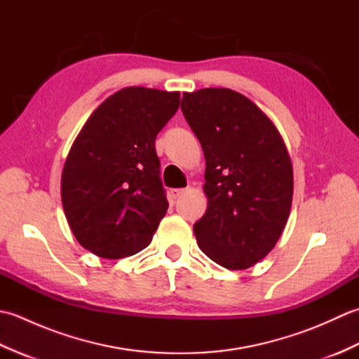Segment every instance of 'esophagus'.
<instances>
[{
    "instance_id": "esophagus-1",
    "label": "esophagus",
    "mask_w": 359,
    "mask_h": 359,
    "mask_svg": "<svg viewBox=\"0 0 359 359\" xmlns=\"http://www.w3.org/2000/svg\"><path fill=\"white\" fill-rule=\"evenodd\" d=\"M184 193H185V189H184V188H174V189H171V191H170V194H171V197H172L174 201L177 199L179 196L184 194Z\"/></svg>"
}]
</instances>
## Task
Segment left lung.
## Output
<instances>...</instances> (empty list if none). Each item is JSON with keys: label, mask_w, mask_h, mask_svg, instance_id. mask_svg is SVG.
<instances>
[{"label": "left lung", "mask_w": 359, "mask_h": 359, "mask_svg": "<svg viewBox=\"0 0 359 359\" xmlns=\"http://www.w3.org/2000/svg\"><path fill=\"white\" fill-rule=\"evenodd\" d=\"M180 109L205 154L208 208L194 224L199 248L230 270H245L270 253L284 231L293 170L271 120L236 90L184 93Z\"/></svg>", "instance_id": "left-lung-1"}]
</instances>
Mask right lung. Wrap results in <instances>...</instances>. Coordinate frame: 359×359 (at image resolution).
Here are the masks:
<instances>
[{
  "instance_id": "right-lung-1",
  "label": "right lung",
  "mask_w": 359,
  "mask_h": 359,
  "mask_svg": "<svg viewBox=\"0 0 359 359\" xmlns=\"http://www.w3.org/2000/svg\"><path fill=\"white\" fill-rule=\"evenodd\" d=\"M180 94L125 88L98 106L75 139L62 175L65 215L81 247L120 259L147 248L168 210L156 137Z\"/></svg>"
}]
</instances>
